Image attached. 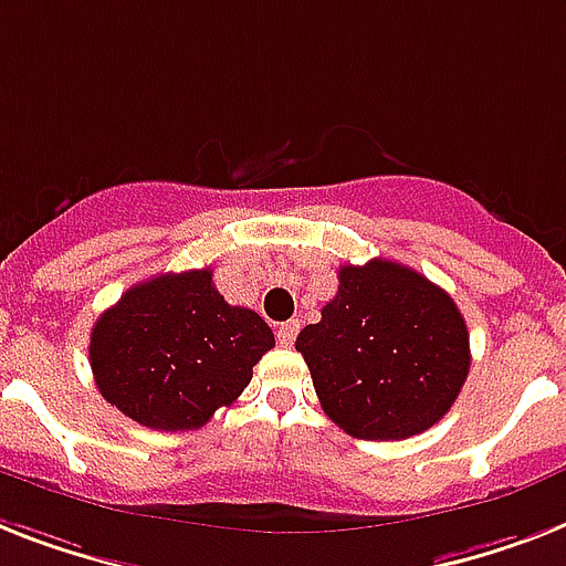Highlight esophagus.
<instances>
[{
	"label": "esophagus",
	"mask_w": 566,
	"mask_h": 566,
	"mask_svg": "<svg viewBox=\"0 0 566 566\" xmlns=\"http://www.w3.org/2000/svg\"><path fill=\"white\" fill-rule=\"evenodd\" d=\"M298 334V319H291V323H282L279 328H275V337H279V343L282 346H293V339H296Z\"/></svg>",
	"instance_id": "1"
}]
</instances>
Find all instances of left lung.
<instances>
[{
	"mask_svg": "<svg viewBox=\"0 0 566 566\" xmlns=\"http://www.w3.org/2000/svg\"><path fill=\"white\" fill-rule=\"evenodd\" d=\"M325 416L355 439L395 442L433 427L468 378L465 316L398 261L339 268L323 319L296 337Z\"/></svg>",
	"mask_w": 566,
	"mask_h": 566,
	"instance_id": "1",
	"label": "left lung"
}]
</instances>
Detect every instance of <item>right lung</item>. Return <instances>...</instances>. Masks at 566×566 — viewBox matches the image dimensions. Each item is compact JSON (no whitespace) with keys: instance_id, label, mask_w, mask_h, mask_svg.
I'll return each mask as SVG.
<instances>
[{"instance_id":"right-lung-1","label":"right lung","mask_w":566,"mask_h":566,"mask_svg":"<svg viewBox=\"0 0 566 566\" xmlns=\"http://www.w3.org/2000/svg\"><path fill=\"white\" fill-rule=\"evenodd\" d=\"M275 346L250 307L229 305L211 270L133 284L98 316L90 363L101 395L150 430H195L229 407Z\"/></svg>"}]
</instances>
